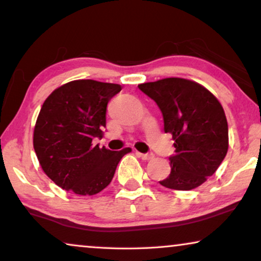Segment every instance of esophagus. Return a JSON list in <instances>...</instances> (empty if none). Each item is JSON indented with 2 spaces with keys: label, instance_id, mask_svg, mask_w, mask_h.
Listing matches in <instances>:
<instances>
[{
  "label": "esophagus",
  "instance_id": "34e87169",
  "mask_svg": "<svg viewBox=\"0 0 261 261\" xmlns=\"http://www.w3.org/2000/svg\"><path fill=\"white\" fill-rule=\"evenodd\" d=\"M137 155L139 156V158H141L142 160H151V159H153V154H144V153L137 152Z\"/></svg>",
  "mask_w": 261,
  "mask_h": 261
}]
</instances>
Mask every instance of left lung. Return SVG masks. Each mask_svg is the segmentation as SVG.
<instances>
[{"mask_svg": "<svg viewBox=\"0 0 261 261\" xmlns=\"http://www.w3.org/2000/svg\"><path fill=\"white\" fill-rule=\"evenodd\" d=\"M139 89L158 105L164 130L174 141L171 172L159 183L181 191L202 185L219 169L229 146L219 99L197 82L178 77L139 84Z\"/></svg>", "mask_w": 261, "mask_h": 261, "instance_id": "1", "label": "left lung"}]
</instances>
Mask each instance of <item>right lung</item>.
Returning <instances> with one entry per match:
<instances>
[{
  "label": "right lung",
  "instance_id": "1",
  "mask_svg": "<svg viewBox=\"0 0 261 261\" xmlns=\"http://www.w3.org/2000/svg\"><path fill=\"white\" fill-rule=\"evenodd\" d=\"M121 89L120 84L77 80L45 99L34 127V151L42 171L64 190L98 194L112 181L121 158L132 151L92 145V139L103 135L107 105Z\"/></svg>",
  "mask_w": 261,
  "mask_h": 261
}]
</instances>
